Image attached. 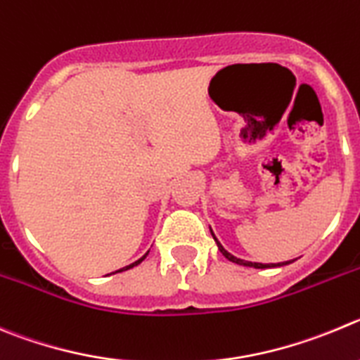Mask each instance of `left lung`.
I'll use <instances>...</instances> for the list:
<instances>
[{
  "label": "left lung",
  "mask_w": 360,
  "mask_h": 360,
  "mask_svg": "<svg viewBox=\"0 0 360 360\" xmlns=\"http://www.w3.org/2000/svg\"><path fill=\"white\" fill-rule=\"evenodd\" d=\"M210 231H211V227H210ZM211 236H213V240L217 241V245H218V250L221 252V254H224V256L227 257V259L229 261H233V263H236V264H241V266H252V268H274V266H284V264H290L291 261H284V263H270V264H264V263H252V261H245V259H240V257H234L233 254H231V252H227L226 248L221 247V243L220 241L217 240V236H214L213 234V231H211Z\"/></svg>",
  "instance_id": "1"
}]
</instances>
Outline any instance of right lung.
<instances>
[{"mask_svg":"<svg viewBox=\"0 0 360 360\" xmlns=\"http://www.w3.org/2000/svg\"><path fill=\"white\" fill-rule=\"evenodd\" d=\"M147 254H149V250H147ZM147 254H146V256H142V257H140V259H139V261H134V263H131V264H129V266H124V268H120V270L113 271V274H119V271H124V270H129V268L136 266V264H140V263H142V261H143V259H146V257H147ZM108 275H112V274H108Z\"/></svg>","mask_w":360,"mask_h":360,"instance_id":"right-lung-1","label":"right lung"}]
</instances>
